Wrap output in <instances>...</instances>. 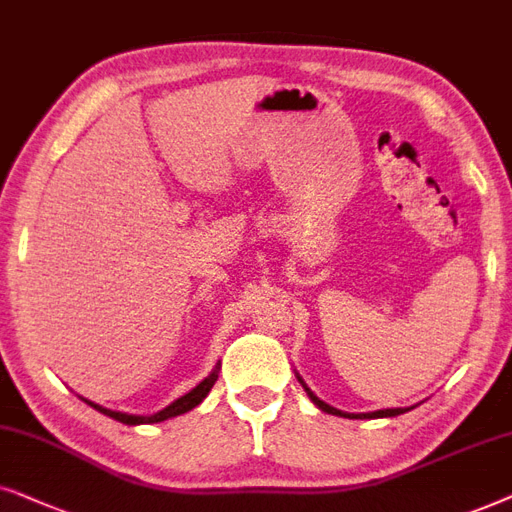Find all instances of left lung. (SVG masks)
Returning <instances> with one entry per match:
<instances>
[{
    "mask_svg": "<svg viewBox=\"0 0 512 512\" xmlns=\"http://www.w3.org/2000/svg\"><path fill=\"white\" fill-rule=\"evenodd\" d=\"M299 379V377H297ZM299 384L304 386V391L309 393V398L313 400V405L318 407V410H323V412H327V414H335V417H346V419H379V417H398V414H405V412H410L412 407H393V410H377V412H365V414H349V412H342V410H335V407H330L327 403H323V400L320 398H316V395H313L309 388H306V384L302 379H299Z\"/></svg>",
    "mask_w": 512,
    "mask_h": 512,
    "instance_id": "1",
    "label": "left lung"
}]
</instances>
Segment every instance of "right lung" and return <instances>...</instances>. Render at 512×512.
<instances>
[{
	"mask_svg": "<svg viewBox=\"0 0 512 512\" xmlns=\"http://www.w3.org/2000/svg\"><path fill=\"white\" fill-rule=\"evenodd\" d=\"M217 372H220V365H217L215 370L210 372L208 377L203 379L199 386L192 388V391L182 395V398H177L175 403H170L168 407H163L161 412L149 414V417H140V414H126V412H114V410H107V407L95 405V403H91V400H84V403L91 405L93 410H98L100 414H105V417H112L114 421H121V424H126V426L159 424V421H166V419H170V417H180V414H185V412H189V410H194L196 405H201V403H203V398H206V395L210 393V388L215 386V381H217Z\"/></svg>",
	"mask_w": 512,
	"mask_h": 512,
	"instance_id": "add662e5",
	"label": "right lung"
}]
</instances>
